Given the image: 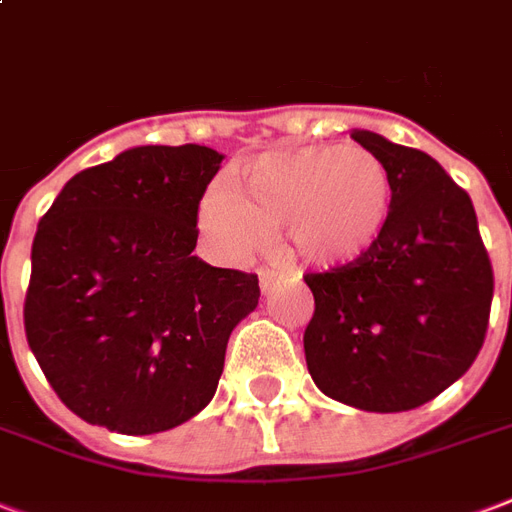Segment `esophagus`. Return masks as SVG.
Masks as SVG:
<instances>
[{"instance_id": "1", "label": "esophagus", "mask_w": 512, "mask_h": 512, "mask_svg": "<svg viewBox=\"0 0 512 512\" xmlns=\"http://www.w3.org/2000/svg\"><path fill=\"white\" fill-rule=\"evenodd\" d=\"M278 278H280L278 272H270V270L259 272V286H261V291H264V294H270L272 286L278 283Z\"/></svg>"}]
</instances>
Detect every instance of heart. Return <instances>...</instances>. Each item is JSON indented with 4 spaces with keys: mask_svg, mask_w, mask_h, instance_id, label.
Returning a JSON list of instances; mask_svg holds the SVG:
<instances>
[{
    "mask_svg": "<svg viewBox=\"0 0 512 512\" xmlns=\"http://www.w3.org/2000/svg\"><path fill=\"white\" fill-rule=\"evenodd\" d=\"M391 215L394 183L375 153L359 145H305L245 161L237 188H207L197 221L218 259H248L280 226L288 251L329 270L367 256Z\"/></svg>",
    "mask_w": 512,
    "mask_h": 512,
    "instance_id": "1",
    "label": "heart"
}]
</instances>
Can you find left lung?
Here are the masks:
<instances>
[{"label":"left lung","mask_w":512,"mask_h":512,"mask_svg":"<svg viewBox=\"0 0 512 512\" xmlns=\"http://www.w3.org/2000/svg\"><path fill=\"white\" fill-rule=\"evenodd\" d=\"M351 137L386 164L394 215L367 256L307 275L310 378L367 413H402L470 370L489 326L494 272L467 191L432 156L367 129Z\"/></svg>","instance_id":"1"}]
</instances>
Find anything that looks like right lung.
I'll return each mask as SVG.
<instances>
[{"label":"right lung","instance_id":"add662e5","mask_svg":"<svg viewBox=\"0 0 512 512\" xmlns=\"http://www.w3.org/2000/svg\"><path fill=\"white\" fill-rule=\"evenodd\" d=\"M224 156L137 145L67 180L32 245L23 326L64 405L118 434L175 429L213 399L259 278L194 256Z\"/></svg>","mask_w":512,"mask_h":512}]
</instances>
